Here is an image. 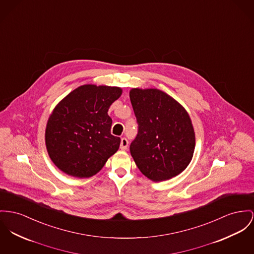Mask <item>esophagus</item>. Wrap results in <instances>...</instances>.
<instances>
[{
	"label": "esophagus",
	"instance_id": "1",
	"mask_svg": "<svg viewBox=\"0 0 254 254\" xmlns=\"http://www.w3.org/2000/svg\"><path fill=\"white\" fill-rule=\"evenodd\" d=\"M128 140L126 137H122L120 141V149L121 150H126L128 148Z\"/></svg>",
	"mask_w": 254,
	"mask_h": 254
}]
</instances>
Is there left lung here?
<instances>
[{"mask_svg": "<svg viewBox=\"0 0 254 254\" xmlns=\"http://www.w3.org/2000/svg\"><path fill=\"white\" fill-rule=\"evenodd\" d=\"M138 131L130 145L136 167L152 181L181 173L191 161L195 135L183 106L157 88H132Z\"/></svg>", "mask_w": 254, "mask_h": 254, "instance_id": "1", "label": "left lung"}]
</instances>
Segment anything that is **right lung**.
Returning <instances> with one entry per match:
<instances>
[{"label": "right lung", "instance_id": "right-lung-1", "mask_svg": "<svg viewBox=\"0 0 254 254\" xmlns=\"http://www.w3.org/2000/svg\"><path fill=\"white\" fill-rule=\"evenodd\" d=\"M121 93L118 86L81 85L56 106L45 142L62 171L79 178L93 176L119 150L120 137L111 134L113 120L108 111Z\"/></svg>", "mask_w": 254, "mask_h": 254}]
</instances>
